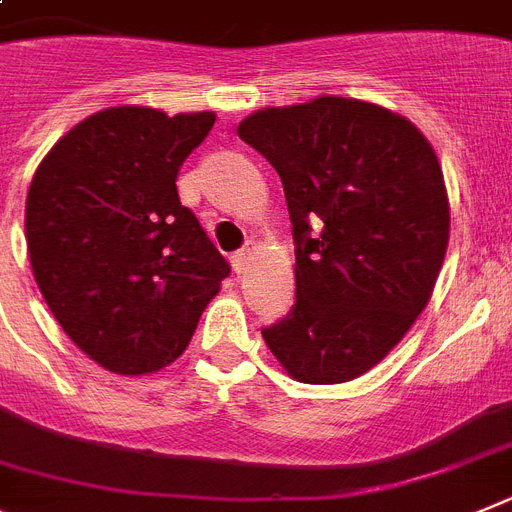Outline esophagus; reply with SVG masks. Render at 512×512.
Listing matches in <instances>:
<instances>
[{
    "mask_svg": "<svg viewBox=\"0 0 512 512\" xmlns=\"http://www.w3.org/2000/svg\"><path fill=\"white\" fill-rule=\"evenodd\" d=\"M252 255H255V247H252V244H247V247H242L239 252H234V255H231V265H234V270H237V273H244L247 265H250Z\"/></svg>",
    "mask_w": 512,
    "mask_h": 512,
    "instance_id": "obj_1",
    "label": "esophagus"
}]
</instances>
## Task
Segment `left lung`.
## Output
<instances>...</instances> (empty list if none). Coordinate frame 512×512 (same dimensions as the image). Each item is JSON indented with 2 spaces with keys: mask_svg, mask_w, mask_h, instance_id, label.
Listing matches in <instances>:
<instances>
[{
  "mask_svg": "<svg viewBox=\"0 0 512 512\" xmlns=\"http://www.w3.org/2000/svg\"><path fill=\"white\" fill-rule=\"evenodd\" d=\"M237 133L281 175L296 242V304L265 345L304 384L358 379L433 296L451 229L441 162L404 115L350 97L257 110Z\"/></svg>",
  "mask_w": 512,
  "mask_h": 512,
  "instance_id": "left-lung-1",
  "label": "left lung"
}]
</instances>
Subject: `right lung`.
<instances>
[{
    "label": "right lung",
    "mask_w": 512,
    "mask_h": 512,
    "mask_svg": "<svg viewBox=\"0 0 512 512\" xmlns=\"http://www.w3.org/2000/svg\"><path fill=\"white\" fill-rule=\"evenodd\" d=\"M216 115L121 105L84 118L38 164L30 268L71 342L121 376L170 366L229 275L177 172Z\"/></svg>",
    "instance_id": "obj_1"
}]
</instances>
